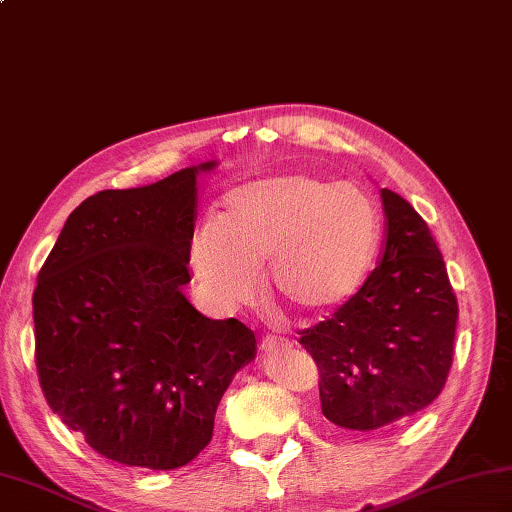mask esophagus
<instances>
[{
  "label": "esophagus",
  "instance_id": "obj_1",
  "mask_svg": "<svg viewBox=\"0 0 512 512\" xmlns=\"http://www.w3.org/2000/svg\"><path fill=\"white\" fill-rule=\"evenodd\" d=\"M286 345V341L284 339H279V336H264L262 341H259V350L262 352H275V350H279V347H284Z\"/></svg>",
  "mask_w": 512,
  "mask_h": 512
}]
</instances>
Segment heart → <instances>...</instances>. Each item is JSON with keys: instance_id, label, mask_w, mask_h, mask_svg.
<instances>
[{"instance_id": "obj_1", "label": "heart", "mask_w": 512, "mask_h": 512, "mask_svg": "<svg viewBox=\"0 0 512 512\" xmlns=\"http://www.w3.org/2000/svg\"><path fill=\"white\" fill-rule=\"evenodd\" d=\"M378 244L380 215L358 184L286 173L228 193L220 217L195 228L191 266L217 306L253 301L266 268L270 297L321 319L361 290Z\"/></svg>"}]
</instances>
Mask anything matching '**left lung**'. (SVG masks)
<instances>
[{"mask_svg": "<svg viewBox=\"0 0 512 512\" xmlns=\"http://www.w3.org/2000/svg\"><path fill=\"white\" fill-rule=\"evenodd\" d=\"M380 264L334 317L301 330L319 369L323 416L374 431L440 396L453 363L458 299L427 222L398 193L380 189Z\"/></svg>", "mask_w": 512, "mask_h": 512, "instance_id": "obj_1", "label": "left lung"}]
</instances>
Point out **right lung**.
Masks as SVG:
<instances>
[{"instance_id":"1","label":"right lung","mask_w":512,"mask_h":512,"mask_svg":"<svg viewBox=\"0 0 512 512\" xmlns=\"http://www.w3.org/2000/svg\"><path fill=\"white\" fill-rule=\"evenodd\" d=\"M107 189L65 220L32 295L35 361L50 409L103 458L140 469L189 464L255 334L209 319L189 284L198 173Z\"/></svg>"}]
</instances>
